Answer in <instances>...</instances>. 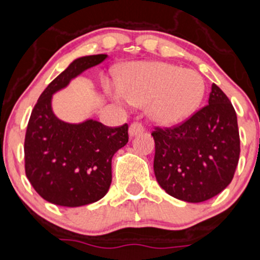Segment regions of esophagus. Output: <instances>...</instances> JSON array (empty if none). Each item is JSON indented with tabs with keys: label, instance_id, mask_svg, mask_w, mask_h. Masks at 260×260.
Masks as SVG:
<instances>
[{
	"label": "esophagus",
	"instance_id": "obj_1",
	"mask_svg": "<svg viewBox=\"0 0 260 260\" xmlns=\"http://www.w3.org/2000/svg\"><path fill=\"white\" fill-rule=\"evenodd\" d=\"M144 132V128L141 123L135 122L129 125V129H128V135L129 137H136V136L141 135V133Z\"/></svg>",
	"mask_w": 260,
	"mask_h": 260
}]
</instances>
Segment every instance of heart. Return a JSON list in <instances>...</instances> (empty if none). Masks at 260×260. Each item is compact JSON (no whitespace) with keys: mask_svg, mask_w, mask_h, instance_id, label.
<instances>
[{"mask_svg":"<svg viewBox=\"0 0 260 260\" xmlns=\"http://www.w3.org/2000/svg\"><path fill=\"white\" fill-rule=\"evenodd\" d=\"M206 84L198 72L167 62H132L121 71L117 92L135 106L147 105L159 125L187 121L203 100Z\"/></svg>","mask_w":260,"mask_h":260,"instance_id":"b5f03b06","label":"heart"}]
</instances>
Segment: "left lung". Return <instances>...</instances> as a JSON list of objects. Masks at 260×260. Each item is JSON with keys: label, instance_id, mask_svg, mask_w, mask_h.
<instances>
[{"label": "left lung", "instance_id": "8db88e82", "mask_svg": "<svg viewBox=\"0 0 260 260\" xmlns=\"http://www.w3.org/2000/svg\"><path fill=\"white\" fill-rule=\"evenodd\" d=\"M208 103L182 124L152 133L158 184L189 203L208 201L225 189L239 160L238 122L231 101L213 83Z\"/></svg>", "mask_w": 260, "mask_h": 260}]
</instances>
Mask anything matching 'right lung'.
<instances>
[{
	"mask_svg": "<svg viewBox=\"0 0 260 260\" xmlns=\"http://www.w3.org/2000/svg\"><path fill=\"white\" fill-rule=\"evenodd\" d=\"M107 54L75 59L38 98L24 138V169L35 190L45 201L62 207L94 203L107 194L112 158L128 142V125L106 127L94 119L68 123L57 118L52 97Z\"/></svg>",
	"mask_w": 260,
	"mask_h": 260,
	"instance_id": "right-lung-1",
	"label": "right lung"
}]
</instances>
